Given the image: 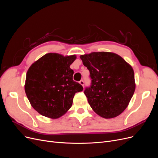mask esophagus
Segmentation results:
<instances>
[{"instance_id": "esophagus-1", "label": "esophagus", "mask_w": 158, "mask_h": 158, "mask_svg": "<svg viewBox=\"0 0 158 158\" xmlns=\"http://www.w3.org/2000/svg\"><path fill=\"white\" fill-rule=\"evenodd\" d=\"M79 83H80V85H82L83 87L84 86V82L83 80H80V82H79Z\"/></svg>"}]
</instances>
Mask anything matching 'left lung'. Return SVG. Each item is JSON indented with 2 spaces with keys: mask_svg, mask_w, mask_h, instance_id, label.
Wrapping results in <instances>:
<instances>
[{
  "mask_svg": "<svg viewBox=\"0 0 158 158\" xmlns=\"http://www.w3.org/2000/svg\"><path fill=\"white\" fill-rule=\"evenodd\" d=\"M80 57L92 79L90 87L84 90L89 106L103 118L117 117L128 107L135 93L132 67L111 52H93Z\"/></svg>",
  "mask_w": 158,
  "mask_h": 158,
  "instance_id": "1",
  "label": "left lung"
}]
</instances>
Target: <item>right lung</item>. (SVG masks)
I'll use <instances>...</instances> for the list:
<instances>
[{
    "label": "right lung",
    "instance_id": "1",
    "mask_svg": "<svg viewBox=\"0 0 158 158\" xmlns=\"http://www.w3.org/2000/svg\"><path fill=\"white\" fill-rule=\"evenodd\" d=\"M75 55L63 56L50 52L34 62L28 69L25 92L32 107L51 118L63 116L71 107L74 94L83 87L73 80L70 68Z\"/></svg>",
    "mask_w": 158,
    "mask_h": 158
}]
</instances>
